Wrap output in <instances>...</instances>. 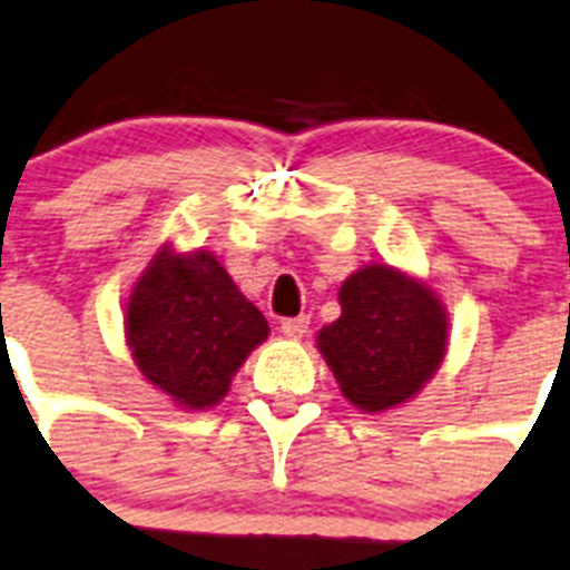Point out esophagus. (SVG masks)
Returning <instances> with one entry per match:
<instances>
[{
    "label": "esophagus",
    "instance_id": "1",
    "mask_svg": "<svg viewBox=\"0 0 570 570\" xmlns=\"http://www.w3.org/2000/svg\"><path fill=\"white\" fill-rule=\"evenodd\" d=\"M307 330H309L307 315H298V318H284V322H281V333H284L286 338L307 336Z\"/></svg>",
    "mask_w": 570,
    "mask_h": 570
}]
</instances>
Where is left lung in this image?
I'll return each mask as SVG.
<instances>
[{
  "instance_id": "8db88e82",
  "label": "left lung",
  "mask_w": 570,
  "mask_h": 570,
  "mask_svg": "<svg viewBox=\"0 0 570 570\" xmlns=\"http://www.w3.org/2000/svg\"><path fill=\"white\" fill-rule=\"evenodd\" d=\"M342 315L318 330V351L358 411L409 403L446 356L449 318L438 295L405 272L371 263L338 289Z\"/></svg>"
}]
</instances>
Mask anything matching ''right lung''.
Returning <instances> with one entry per match:
<instances>
[{
    "label": "right lung",
    "instance_id": "add662e5",
    "mask_svg": "<svg viewBox=\"0 0 570 570\" xmlns=\"http://www.w3.org/2000/svg\"><path fill=\"white\" fill-rule=\"evenodd\" d=\"M269 324L212 252L165 246L127 298V344L138 371L176 405L203 411L232 389Z\"/></svg>",
    "mask_w": 570,
    "mask_h": 570
}]
</instances>
